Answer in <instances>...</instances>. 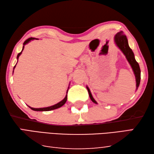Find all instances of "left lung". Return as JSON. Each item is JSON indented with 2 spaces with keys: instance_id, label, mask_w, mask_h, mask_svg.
Masks as SVG:
<instances>
[{
  "instance_id": "obj_1",
  "label": "left lung",
  "mask_w": 154,
  "mask_h": 154,
  "mask_svg": "<svg viewBox=\"0 0 154 154\" xmlns=\"http://www.w3.org/2000/svg\"><path fill=\"white\" fill-rule=\"evenodd\" d=\"M114 42H115L117 46H118L119 48L121 50V51L123 52V54L125 55L126 58H127V60L128 61V63H129L131 67H132L133 70V72L134 73H135V78H136V83H137L136 86H137V88L139 85V83H140V79H141L140 67H139L138 63L135 60V56H134L132 50L131 49L129 46H128L127 36L124 34V33L122 31L116 33L115 37H114ZM87 89H88L89 97H90V99L91 100V101L94 103H95V104H97L96 101L94 99V97L92 96V95L90 92V90H89V89L88 88V87H87Z\"/></svg>"
}]
</instances>
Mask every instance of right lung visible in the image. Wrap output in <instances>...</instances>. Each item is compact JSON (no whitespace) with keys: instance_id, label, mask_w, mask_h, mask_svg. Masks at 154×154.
<instances>
[{"instance_id":"right-lung-1","label":"right lung","mask_w":154,"mask_h":154,"mask_svg":"<svg viewBox=\"0 0 154 154\" xmlns=\"http://www.w3.org/2000/svg\"><path fill=\"white\" fill-rule=\"evenodd\" d=\"M34 39H35V38H29L27 39V40H26V41H25L24 43H23V49H22V50H23V48H24V45H26V44L28 43L29 41L32 40H34ZM21 52H22V51H21ZM21 52L20 53H19V54H17V59L19 58V56H20V54H21ZM15 66H16V65H15ZM15 66H14V69L15 68ZM67 91H68V90H67ZM66 94H67V92H66ZM66 100H67V95H66L65 97L62 100V101H60V102H58V104H57L53 105V106H50V107L41 108H31L30 106H29V107L31 109H32V110H34V111H50V110H54V109H57V108H58L61 107V106H63L64 104H65V102H66Z\"/></svg>"}]
</instances>
